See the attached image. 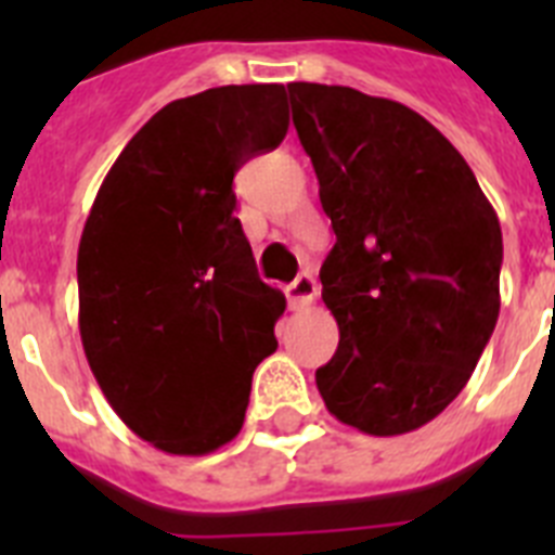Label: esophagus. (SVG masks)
<instances>
[{"label":"esophagus","mask_w":555,"mask_h":555,"mask_svg":"<svg viewBox=\"0 0 555 555\" xmlns=\"http://www.w3.org/2000/svg\"><path fill=\"white\" fill-rule=\"evenodd\" d=\"M286 294H288V302H292V308H306L317 300L320 286H317V281H313V274L302 272L300 278H297V281L286 288Z\"/></svg>","instance_id":"34e87169"}]
</instances>
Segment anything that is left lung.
<instances>
[{
    "label": "left lung",
    "instance_id": "1",
    "mask_svg": "<svg viewBox=\"0 0 555 555\" xmlns=\"http://www.w3.org/2000/svg\"><path fill=\"white\" fill-rule=\"evenodd\" d=\"M288 100L336 233L320 281L338 350L317 389L361 434H411L459 397L494 331L498 214L411 107L320 82H288Z\"/></svg>",
    "mask_w": 555,
    "mask_h": 555
}]
</instances>
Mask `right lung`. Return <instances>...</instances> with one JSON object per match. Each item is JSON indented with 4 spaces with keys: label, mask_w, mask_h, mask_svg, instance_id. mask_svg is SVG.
<instances>
[{
    "label": "right lung",
    "mask_w": 555,
    "mask_h": 555,
    "mask_svg": "<svg viewBox=\"0 0 555 555\" xmlns=\"http://www.w3.org/2000/svg\"><path fill=\"white\" fill-rule=\"evenodd\" d=\"M286 88H208L141 127L102 180L77 249L80 338L121 423L205 455L244 425L286 297L258 278L233 178L286 139Z\"/></svg>",
    "instance_id": "add662e5"
}]
</instances>
